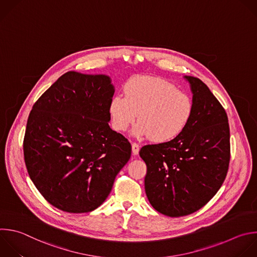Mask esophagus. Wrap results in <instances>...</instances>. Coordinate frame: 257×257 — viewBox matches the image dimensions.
<instances>
[{"label":"esophagus","mask_w":257,"mask_h":257,"mask_svg":"<svg viewBox=\"0 0 257 257\" xmlns=\"http://www.w3.org/2000/svg\"><path fill=\"white\" fill-rule=\"evenodd\" d=\"M132 153H133V155H138L139 145L137 143H132Z\"/></svg>","instance_id":"1"}]
</instances>
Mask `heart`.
Instances as JSON below:
<instances>
[{
    "mask_svg": "<svg viewBox=\"0 0 257 257\" xmlns=\"http://www.w3.org/2000/svg\"><path fill=\"white\" fill-rule=\"evenodd\" d=\"M124 93L125 97L115 95L109 104L113 128L126 131L138 117L133 136L150 138L155 143H164L179 136L194 112L192 99L160 77H133L125 84Z\"/></svg>",
    "mask_w": 257,
    "mask_h": 257,
    "instance_id": "1",
    "label": "heart"
}]
</instances>
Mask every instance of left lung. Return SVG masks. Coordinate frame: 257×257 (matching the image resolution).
Listing matches in <instances>:
<instances>
[{"label":"left lung","instance_id":"1","mask_svg":"<svg viewBox=\"0 0 257 257\" xmlns=\"http://www.w3.org/2000/svg\"><path fill=\"white\" fill-rule=\"evenodd\" d=\"M194 112L175 139L143 146L144 187L151 206L169 217L190 215L204 207L225 181L230 161L227 114L207 85L188 76Z\"/></svg>","mask_w":257,"mask_h":257}]
</instances>
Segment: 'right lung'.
<instances>
[{
    "label": "right lung",
    "mask_w": 257,
    "mask_h": 257,
    "mask_svg": "<svg viewBox=\"0 0 257 257\" xmlns=\"http://www.w3.org/2000/svg\"><path fill=\"white\" fill-rule=\"evenodd\" d=\"M115 93L105 74H62L36 101L23 150L43 198L68 213H88L108 198L131 156V144L109 126Z\"/></svg>",
    "instance_id": "right-lung-1"
}]
</instances>
